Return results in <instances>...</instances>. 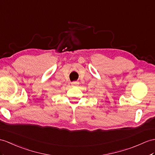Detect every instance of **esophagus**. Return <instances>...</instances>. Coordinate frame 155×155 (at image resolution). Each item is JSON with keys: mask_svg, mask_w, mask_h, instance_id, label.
I'll return each mask as SVG.
<instances>
[{"mask_svg": "<svg viewBox=\"0 0 155 155\" xmlns=\"http://www.w3.org/2000/svg\"><path fill=\"white\" fill-rule=\"evenodd\" d=\"M78 84H79L78 81H74V82L71 83V85H72V86H76Z\"/></svg>", "mask_w": 155, "mask_h": 155, "instance_id": "obj_1", "label": "esophagus"}]
</instances>
